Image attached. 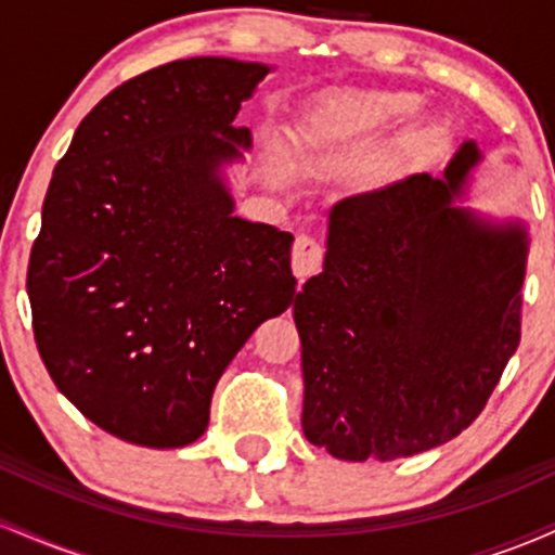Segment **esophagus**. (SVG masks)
Segmentation results:
<instances>
[{
	"mask_svg": "<svg viewBox=\"0 0 555 555\" xmlns=\"http://www.w3.org/2000/svg\"><path fill=\"white\" fill-rule=\"evenodd\" d=\"M323 256H326V250H323L321 242L310 237V234H299L295 245H292V271H295L297 279L313 276V273L321 271Z\"/></svg>",
	"mask_w": 555,
	"mask_h": 555,
	"instance_id": "34e87169",
	"label": "esophagus"
}]
</instances>
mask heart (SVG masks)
<instances>
[{
    "mask_svg": "<svg viewBox=\"0 0 555 555\" xmlns=\"http://www.w3.org/2000/svg\"><path fill=\"white\" fill-rule=\"evenodd\" d=\"M417 104L412 93H334L305 114L299 135L313 149H334L401 122Z\"/></svg>",
    "mask_w": 555,
    "mask_h": 555,
    "instance_id": "b5f03b06",
    "label": "heart"
}]
</instances>
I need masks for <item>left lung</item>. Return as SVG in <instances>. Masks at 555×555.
<instances>
[{
    "label": "left lung",
    "mask_w": 555,
    "mask_h": 555,
    "mask_svg": "<svg viewBox=\"0 0 555 555\" xmlns=\"http://www.w3.org/2000/svg\"><path fill=\"white\" fill-rule=\"evenodd\" d=\"M412 175L328 214L323 273L295 299L302 430L336 460H399L475 423L519 347L527 234L451 206L475 167Z\"/></svg>",
    "instance_id": "obj_1"
}]
</instances>
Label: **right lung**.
Instances as JSON below:
<instances>
[{
    "label": "right lung",
    "instance_id": "obj_1",
    "mask_svg": "<svg viewBox=\"0 0 555 555\" xmlns=\"http://www.w3.org/2000/svg\"><path fill=\"white\" fill-rule=\"evenodd\" d=\"M269 67L193 56L106 93L43 197L28 263L38 354L101 430L180 449L208 428L221 373L295 299L292 234L232 216L221 164Z\"/></svg>",
    "mask_w": 555,
    "mask_h": 555
}]
</instances>
